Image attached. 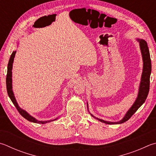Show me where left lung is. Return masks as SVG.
<instances>
[{"label":"left lung","mask_w":156,"mask_h":156,"mask_svg":"<svg viewBox=\"0 0 156 156\" xmlns=\"http://www.w3.org/2000/svg\"><path fill=\"white\" fill-rule=\"evenodd\" d=\"M138 41L139 42L140 48L141 50V54H142V57L143 61V69L142 76H141V81L140 83L139 90H138V97L136 100L134 101V104L130 108L129 110L127 112L126 115L121 121L118 122H110V121H106L100 119L96 118L93 115L91 116L97 119L101 122H103L106 124H119L126 122L136 112V110L143 105V103L145 102L147 95H148L149 90V84H150V75H151V58H150V54L148 46H147V42L143 40V39H137ZM88 106V104H87ZM88 107V106H87Z\"/></svg>","instance_id":"left-lung-1"}]
</instances>
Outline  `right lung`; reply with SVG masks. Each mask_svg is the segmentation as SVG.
<instances>
[{
    "instance_id": "add662e5",
    "label": "right lung",
    "mask_w": 156,
    "mask_h": 156,
    "mask_svg": "<svg viewBox=\"0 0 156 156\" xmlns=\"http://www.w3.org/2000/svg\"><path fill=\"white\" fill-rule=\"evenodd\" d=\"M16 53V51H13L10 56L9 63H8V66H7V78H6L7 90L8 95H9V97L10 98L11 101H12L13 104H14V106H16L17 110H18L20 114L24 118L30 121V122L44 124V123L50 122V121L56 120V119H54V120H49V121H38V120H37L35 118H34L33 117H32V116L30 115L29 113L25 111L24 110L22 109L21 108H20V106H18V103H17L16 98H15V96H14V94H13V90H12V78H11V77H12V72H11V70H12L13 59H14V57H15Z\"/></svg>"
}]
</instances>
